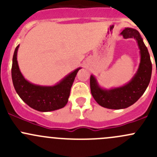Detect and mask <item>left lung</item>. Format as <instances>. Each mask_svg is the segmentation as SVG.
<instances>
[{
    "instance_id": "8db88e82",
    "label": "left lung",
    "mask_w": 157,
    "mask_h": 157,
    "mask_svg": "<svg viewBox=\"0 0 157 157\" xmlns=\"http://www.w3.org/2000/svg\"><path fill=\"white\" fill-rule=\"evenodd\" d=\"M121 35L124 39L134 38L136 39L140 48V62L135 75L124 86L111 90L101 88L94 76H90L92 96L99 105L110 109H125L135 103L148 86L152 74L150 54L139 32L131 28H125Z\"/></svg>"
}]
</instances>
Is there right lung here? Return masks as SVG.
Listing matches in <instances>:
<instances>
[{"instance_id":"1","label":"right lung","mask_w":157,"mask_h":157,"mask_svg":"<svg viewBox=\"0 0 157 157\" xmlns=\"http://www.w3.org/2000/svg\"><path fill=\"white\" fill-rule=\"evenodd\" d=\"M13 57L11 75L16 92L29 107L39 112H50L63 108L68 101L71 86L80 67L74 70L55 86H45L27 81L20 72L17 62V51Z\"/></svg>"}]
</instances>
